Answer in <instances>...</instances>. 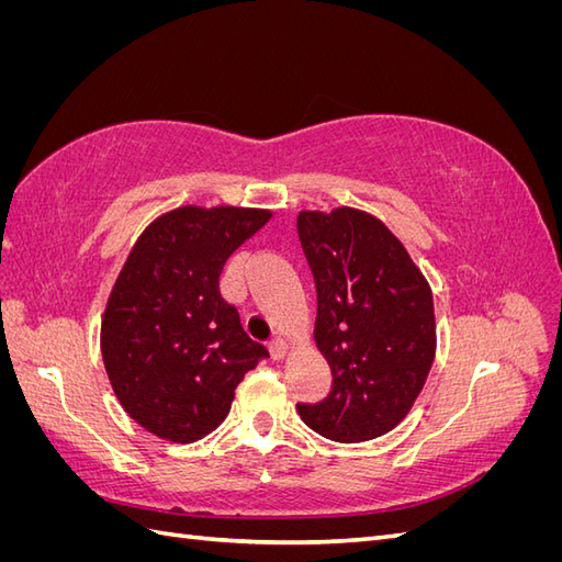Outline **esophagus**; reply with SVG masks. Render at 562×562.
Masks as SVG:
<instances>
[{"instance_id":"esophagus-1","label":"esophagus","mask_w":562,"mask_h":562,"mask_svg":"<svg viewBox=\"0 0 562 562\" xmlns=\"http://www.w3.org/2000/svg\"><path fill=\"white\" fill-rule=\"evenodd\" d=\"M269 351H271V356H274L277 361H281V359H285V353H288V342H285V339H281V337H274L269 342Z\"/></svg>"}]
</instances>
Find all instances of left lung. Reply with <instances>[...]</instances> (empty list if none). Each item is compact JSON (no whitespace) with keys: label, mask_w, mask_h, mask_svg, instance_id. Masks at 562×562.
Returning <instances> with one entry per match:
<instances>
[{"label":"left lung","mask_w":562,"mask_h":562,"mask_svg":"<svg viewBox=\"0 0 562 562\" xmlns=\"http://www.w3.org/2000/svg\"><path fill=\"white\" fill-rule=\"evenodd\" d=\"M297 236L316 288V347L333 372L330 394L297 413L337 443L378 438L407 415L431 370V288L368 213H300Z\"/></svg>","instance_id":"1"}]
</instances>
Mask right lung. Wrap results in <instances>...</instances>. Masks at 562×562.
<instances>
[{"instance_id": "obj_1", "label": "right lung", "mask_w": 562, "mask_h": 562, "mask_svg": "<svg viewBox=\"0 0 562 562\" xmlns=\"http://www.w3.org/2000/svg\"><path fill=\"white\" fill-rule=\"evenodd\" d=\"M269 211L184 206L155 220L116 279L100 349L124 411L159 438L192 443L229 413L234 391L269 351L220 295L229 255Z\"/></svg>"}]
</instances>
